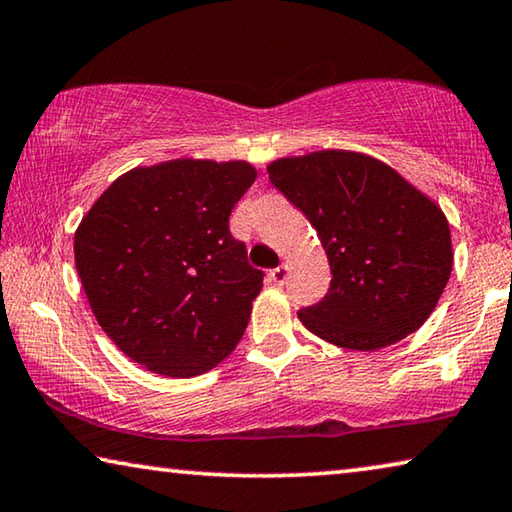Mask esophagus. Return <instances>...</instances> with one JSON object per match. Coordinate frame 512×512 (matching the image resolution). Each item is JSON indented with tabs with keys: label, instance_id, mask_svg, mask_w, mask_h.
<instances>
[{
	"label": "esophagus",
	"instance_id": "obj_1",
	"mask_svg": "<svg viewBox=\"0 0 512 512\" xmlns=\"http://www.w3.org/2000/svg\"><path fill=\"white\" fill-rule=\"evenodd\" d=\"M269 278L275 282V285H285L287 278H289V266L287 264H280L278 269H273L269 273Z\"/></svg>",
	"mask_w": 512,
	"mask_h": 512
}]
</instances>
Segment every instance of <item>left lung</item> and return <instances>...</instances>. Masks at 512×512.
<instances>
[{"mask_svg":"<svg viewBox=\"0 0 512 512\" xmlns=\"http://www.w3.org/2000/svg\"><path fill=\"white\" fill-rule=\"evenodd\" d=\"M266 170L328 255V294L298 312L307 330L351 351H378L424 326L453 269L449 221L426 193L351 150L285 157Z\"/></svg>","mask_w":512,"mask_h":512,"instance_id":"8db88e82","label":"left lung"}]
</instances>
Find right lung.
I'll return each instance as SVG.
<instances>
[{"instance_id": "obj_1", "label": "right lung", "mask_w": 512, "mask_h": 512, "mask_svg": "<svg viewBox=\"0 0 512 512\" xmlns=\"http://www.w3.org/2000/svg\"><path fill=\"white\" fill-rule=\"evenodd\" d=\"M255 177L248 161L139 166L81 218V287L127 358L161 376L193 378L239 344L264 273L248 264L227 221Z\"/></svg>"}]
</instances>
